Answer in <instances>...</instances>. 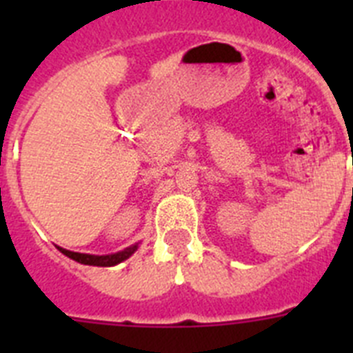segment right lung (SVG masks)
I'll return each mask as SVG.
<instances>
[{
  "mask_svg": "<svg viewBox=\"0 0 353 353\" xmlns=\"http://www.w3.org/2000/svg\"><path fill=\"white\" fill-rule=\"evenodd\" d=\"M58 248V245H56ZM139 248V242L138 244H132L129 248H125L123 251H118L113 252V254H86V252H74V251H68V249L63 248H58L61 252H63L65 256H68L70 260L77 261V263H83V265H93V267H113V265L121 263V261H125L127 258H130L134 252L138 251Z\"/></svg>",
  "mask_w": 353,
  "mask_h": 353,
  "instance_id": "1",
  "label": "right lung"
}]
</instances>
